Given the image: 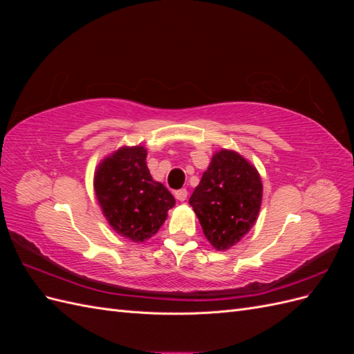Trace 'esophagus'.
Here are the masks:
<instances>
[{
  "label": "esophagus",
  "mask_w": 354,
  "mask_h": 354,
  "mask_svg": "<svg viewBox=\"0 0 354 354\" xmlns=\"http://www.w3.org/2000/svg\"><path fill=\"white\" fill-rule=\"evenodd\" d=\"M186 198H187V190L186 189H180V190L176 192V199L177 201L183 202V201H186Z\"/></svg>",
  "instance_id": "esophagus-1"
}]
</instances>
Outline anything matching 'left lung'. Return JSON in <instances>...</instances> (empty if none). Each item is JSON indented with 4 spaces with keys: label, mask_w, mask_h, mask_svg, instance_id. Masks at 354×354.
Here are the masks:
<instances>
[{
    "label": "left lung",
    "mask_w": 354,
    "mask_h": 354,
    "mask_svg": "<svg viewBox=\"0 0 354 354\" xmlns=\"http://www.w3.org/2000/svg\"><path fill=\"white\" fill-rule=\"evenodd\" d=\"M261 199L263 183L257 168L241 153L220 149L189 203L212 248L227 251L255 224Z\"/></svg>",
    "instance_id": "left-lung-1"
}]
</instances>
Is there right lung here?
<instances>
[{
  "label": "right lung",
  "instance_id": "1",
  "mask_svg": "<svg viewBox=\"0 0 354 354\" xmlns=\"http://www.w3.org/2000/svg\"><path fill=\"white\" fill-rule=\"evenodd\" d=\"M142 145L122 146L103 158L94 171V192L109 226L127 239H151L176 205L174 196L155 181Z\"/></svg>",
  "mask_w": 354,
  "mask_h": 354
}]
</instances>
